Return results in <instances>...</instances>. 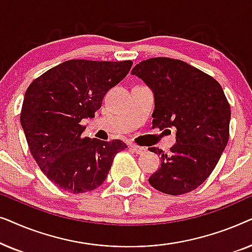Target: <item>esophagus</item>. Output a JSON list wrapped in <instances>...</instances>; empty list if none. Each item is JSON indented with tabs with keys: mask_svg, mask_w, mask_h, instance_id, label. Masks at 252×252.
I'll use <instances>...</instances> for the list:
<instances>
[{
	"mask_svg": "<svg viewBox=\"0 0 252 252\" xmlns=\"http://www.w3.org/2000/svg\"><path fill=\"white\" fill-rule=\"evenodd\" d=\"M129 148H130V150L134 151V153H135V154H139V155L143 154L144 151H146V149H144V148L140 147V146H136V144H130Z\"/></svg>",
	"mask_w": 252,
	"mask_h": 252,
	"instance_id": "esophagus-1",
	"label": "esophagus"
}]
</instances>
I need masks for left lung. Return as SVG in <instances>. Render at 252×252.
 Here are the masks:
<instances>
[{
    "mask_svg": "<svg viewBox=\"0 0 252 252\" xmlns=\"http://www.w3.org/2000/svg\"><path fill=\"white\" fill-rule=\"evenodd\" d=\"M153 89V128L177 130V143L160 156V167L149 178L155 189L182 195L201 186L215 170L229 137L230 105L211 75L184 61L155 57L132 70Z\"/></svg>",
    "mask_w": 252,
    "mask_h": 252,
    "instance_id": "8db88e82",
    "label": "left lung"
}]
</instances>
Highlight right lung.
Returning a JSON list of instances; mask_svg holds the SVG:
<instances>
[{
  "label": "right lung",
  "mask_w": 252,
  "mask_h": 252,
  "mask_svg": "<svg viewBox=\"0 0 252 252\" xmlns=\"http://www.w3.org/2000/svg\"><path fill=\"white\" fill-rule=\"evenodd\" d=\"M132 61L71 60L34 79L24 97L20 123L41 171L73 194L94 190L108 177L120 140L82 137L84 118H93L106 92L123 80Z\"/></svg>",
  "instance_id": "obj_1"
}]
</instances>
